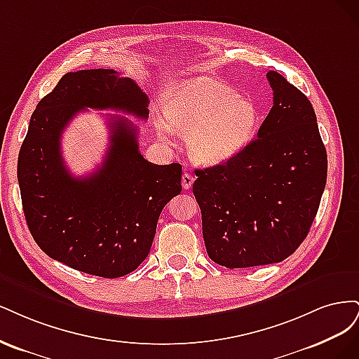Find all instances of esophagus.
Masks as SVG:
<instances>
[{
	"instance_id": "esophagus-1",
	"label": "esophagus",
	"mask_w": 359,
	"mask_h": 359,
	"mask_svg": "<svg viewBox=\"0 0 359 359\" xmlns=\"http://www.w3.org/2000/svg\"><path fill=\"white\" fill-rule=\"evenodd\" d=\"M194 180H195V177L192 175H189V172H184V175L182 176V188L188 191L194 184Z\"/></svg>"
}]
</instances>
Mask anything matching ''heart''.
I'll return each mask as SVG.
<instances>
[{"instance_id": "b5f03b06", "label": "heart", "mask_w": 359, "mask_h": 359, "mask_svg": "<svg viewBox=\"0 0 359 359\" xmlns=\"http://www.w3.org/2000/svg\"><path fill=\"white\" fill-rule=\"evenodd\" d=\"M163 113L172 130L187 133L189 156L198 164H217L236 155L255 137L259 111L255 102L209 77L184 79L172 86ZM163 140L170 129L156 122Z\"/></svg>"}]
</instances>
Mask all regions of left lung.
Listing matches in <instances>:
<instances>
[{
    "label": "left lung",
    "instance_id": "left-lung-1",
    "mask_svg": "<svg viewBox=\"0 0 359 359\" xmlns=\"http://www.w3.org/2000/svg\"><path fill=\"white\" fill-rule=\"evenodd\" d=\"M267 79L273 107L255 140L224 164L195 170L205 250L226 269L292 255L309 234L327 183V150L311 102L277 72Z\"/></svg>",
    "mask_w": 359,
    "mask_h": 359
}]
</instances>
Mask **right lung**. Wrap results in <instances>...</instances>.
Instances as JSON below:
<instances>
[{
	"label": "right lung",
	"mask_w": 359,
	"mask_h": 359,
	"mask_svg": "<svg viewBox=\"0 0 359 359\" xmlns=\"http://www.w3.org/2000/svg\"><path fill=\"white\" fill-rule=\"evenodd\" d=\"M147 104L133 79L106 68L64 74L37 104L20 146L18 180L29 233L46 255L107 279L146 259L161 212L182 191V165L149 163L138 150L137 126L110 116L101 167L74 177L64 164L61 135L88 107L147 119Z\"/></svg>",
	"instance_id": "obj_1"
}]
</instances>
